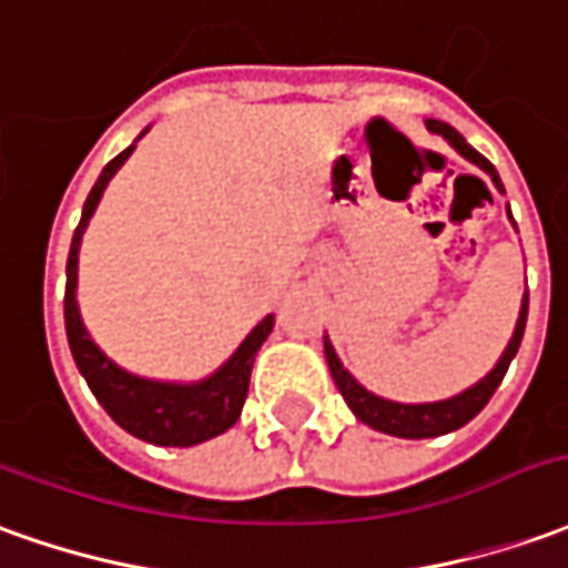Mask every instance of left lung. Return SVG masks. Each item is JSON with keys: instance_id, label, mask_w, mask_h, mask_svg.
I'll return each mask as SVG.
<instances>
[{"instance_id": "8db88e82", "label": "left lung", "mask_w": 568, "mask_h": 568, "mask_svg": "<svg viewBox=\"0 0 568 568\" xmlns=\"http://www.w3.org/2000/svg\"><path fill=\"white\" fill-rule=\"evenodd\" d=\"M426 129L442 135L445 142L455 148L460 158H467L470 163H476L486 175H491L495 187L504 191V185H500L498 179V170H495L476 148H470V144L464 142V135H460L457 129H452L448 123H442V120H426ZM526 318H529V291L523 296L519 318H516V331L514 336H510L504 355L498 358V365L491 367L483 381L473 383L470 389H464V393H457V396L452 398H442V402H424V405H402V402H389V398L367 393L365 386L355 381L349 371L343 367V362L336 358L331 339H324V355H327V367H331V374H334L336 389L343 393L346 405H349L352 414H355L362 424H367L371 429H381L386 436H398V439H433V436H445V433H452V429H460L464 424H470L473 417L486 408L488 398L495 396V389H498L500 381H504V374H507V367L514 362V355L519 352L523 331H526Z\"/></svg>"}]
</instances>
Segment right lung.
Returning <instances> with one entry per match:
<instances>
[{
	"mask_svg": "<svg viewBox=\"0 0 568 568\" xmlns=\"http://www.w3.org/2000/svg\"><path fill=\"white\" fill-rule=\"evenodd\" d=\"M148 132V129H144ZM142 132V135H144ZM135 151L129 144L123 154L101 170L95 187L89 191L82 219L73 232L68 256V291H64V327H68V343L73 352V362L89 383L92 396L101 402V408L111 414L116 424L135 439L151 442V445H166V448H187L225 433L229 426L237 424L241 408H244L246 389H250V371L256 362V352L265 343V336L275 327V315H265L246 339L234 349V355L219 367L216 374L203 377L197 383H160L148 377H135L120 365H113L104 352L98 349L95 339L89 336L77 306V256H80L82 232L89 219L95 213L98 201L104 187L120 170L126 158Z\"/></svg>",
	"mask_w": 568,
	"mask_h": 568,
	"instance_id": "right-lung-1",
	"label": "right lung"
}]
</instances>
